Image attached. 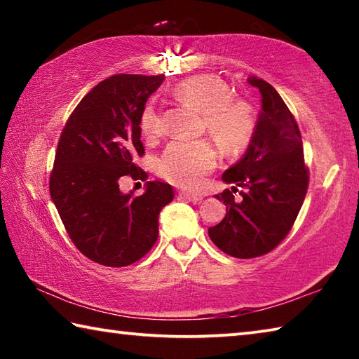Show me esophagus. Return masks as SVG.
Wrapping results in <instances>:
<instances>
[{"instance_id":"1","label":"esophagus","mask_w":359,"mask_h":359,"mask_svg":"<svg viewBox=\"0 0 359 359\" xmlns=\"http://www.w3.org/2000/svg\"><path fill=\"white\" fill-rule=\"evenodd\" d=\"M179 196L185 198V199H188V201H193V203H198V201H201V199H203L201 194L188 193V191H179Z\"/></svg>"}]
</instances>
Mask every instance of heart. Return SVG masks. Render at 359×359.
I'll return each instance as SVG.
<instances>
[{"label": "heart", "mask_w": 359, "mask_h": 359, "mask_svg": "<svg viewBox=\"0 0 359 359\" xmlns=\"http://www.w3.org/2000/svg\"><path fill=\"white\" fill-rule=\"evenodd\" d=\"M172 96L203 114L208 130L228 154L244 150L257 133L258 115L252 102L233 96L223 79L212 74L191 76L175 85ZM139 128L149 141L165 133V121L155 104H145L139 115ZM217 165V150L209 139L172 141L158 161V174L180 188H196Z\"/></svg>", "instance_id": "b5f03b06"}]
</instances>
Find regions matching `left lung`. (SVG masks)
<instances>
[{
	"label": "left lung",
	"instance_id": "8db88e82",
	"mask_svg": "<svg viewBox=\"0 0 359 359\" xmlns=\"http://www.w3.org/2000/svg\"><path fill=\"white\" fill-rule=\"evenodd\" d=\"M248 83L261 93L257 133L245 155L222 175L234 187L215 194L226 205V215L209 228L212 242L241 259L269 253L287 238L309 187L301 131L293 114L271 83L255 76L248 77ZM236 191L241 194L239 200L233 199Z\"/></svg>",
	"mask_w": 359,
	"mask_h": 359
}]
</instances>
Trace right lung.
<instances>
[{"label": "right lung", "mask_w": 359, "mask_h": 359, "mask_svg": "<svg viewBox=\"0 0 359 359\" xmlns=\"http://www.w3.org/2000/svg\"><path fill=\"white\" fill-rule=\"evenodd\" d=\"M165 74H115L83 96L60 136L48 180L52 201L79 252L95 263H136L158 239V215L172 187L147 182L145 193L120 191L121 179L145 180L139 115Z\"/></svg>", "instance_id": "obj_1"}]
</instances>
